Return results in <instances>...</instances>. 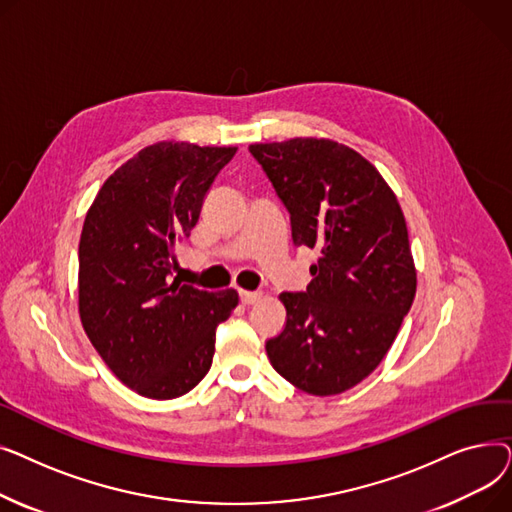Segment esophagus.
I'll return each mask as SVG.
<instances>
[{
    "mask_svg": "<svg viewBox=\"0 0 512 512\" xmlns=\"http://www.w3.org/2000/svg\"><path fill=\"white\" fill-rule=\"evenodd\" d=\"M238 294H240V303L242 305H253V303H257L263 297V294L257 292V290H238Z\"/></svg>",
    "mask_w": 512,
    "mask_h": 512,
    "instance_id": "1",
    "label": "esophagus"
}]
</instances>
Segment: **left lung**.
Segmentation results:
<instances>
[{"label":"left lung","instance_id":"8db88e82","mask_svg":"<svg viewBox=\"0 0 512 512\" xmlns=\"http://www.w3.org/2000/svg\"><path fill=\"white\" fill-rule=\"evenodd\" d=\"M249 151L290 211L294 245L321 251L307 290L280 294L286 328L267 357L307 394L351 390L382 363L415 299L405 215L371 161L342 143L297 137Z\"/></svg>","mask_w":512,"mask_h":512}]
</instances>
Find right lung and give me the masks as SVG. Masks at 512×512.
I'll return each mask as SVG.
<instances>
[{"instance_id":"obj_1","label":"right lung","mask_w":512,"mask_h":512,"mask_svg":"<svg viewBox=\"0 0 512 512\" xmlns=\"http://www.w3.org/2000/svg\"><path fill=\"white\" fill-rule=\"evenodd\" d=\"M236 147L159 141L103 182L78 245V313L116 378L145 398L193 390L211 367L215 328L238 305L170 278L176 245Z\"/></svg>"}]
</instances>
